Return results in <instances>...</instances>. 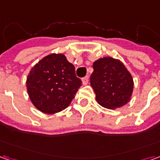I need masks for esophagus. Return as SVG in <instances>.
Here are the masks:
<instances>
[{
    "instance_id": "esophagus-1",
    "label": "esophagus",
    "mask_w": 160,
    "mask_h": 160,
    "mask_svg": "<svg viewBox=\"0 0 160 160\" xmlns=\"http://www.w3.org/2000/svg\"><path fill=\"white\" fill-rule=\"evenodd\" d=\"M88 79H89V77L88 76H86L84 77V78H82V83H83V85H87V83H88Z\"/></svg>"
}]
</instances>
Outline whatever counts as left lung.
Here are the masks:
<instances>
[{
    "label": "left lung",
    "mask_w": 160,
    "mask_h": 160,
    "mask_svg": "<svg viewBox=\"0 0 160 160\" xmlns=\"http://www.w3.org/2000/svg\"><path fill=\"white\" fill-rule=\"evenodd\" d=\"M92 67L90 82L98 104L108 109H116L130 100L133 78L120 61L104 57L94 62Z\"/></svg>",
    "instance_id": "1"
}]
</instances>
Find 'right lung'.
<instances>
[{
	"label": "right lung",
	"instance_id": "obj_1",
	"mask_svg": "<svg viewBox=\"0 0 160 160\" xmlns=\"http://www.w3.org/2000/svg\"><path fill=\"white\" fill-rule=\"evenodd\" d=\"M82 81L62 54H51L33 67L26 80L29 97L37 109L54 114L66 109Z\"/></svg>",
	"mask_w": 160,
	"mask_h": 160
}]
</instances>
